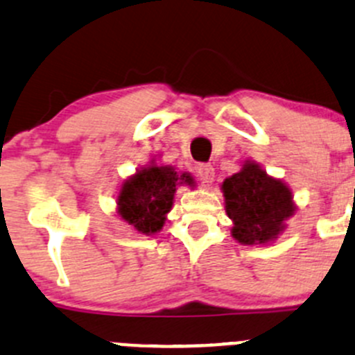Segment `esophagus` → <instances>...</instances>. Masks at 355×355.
Here are the masks:
<instances>
[{
    "mask_svg": "<svg viewBox=\"0 0 355 355\" xmlns=\"http://www.w3.org/2000/svg\"><path fill=\"white\" fill-rule=\"evenodd\" d=\"M198 177L205 185H209L215 178V168L211 164H199L198 166Z\"/></svg>",
    "mask_w": 355,
    "mask_h": 355,
    "instance_id": "1",
    "label": "esophagus"
}]
</instances>
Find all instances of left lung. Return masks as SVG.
Wrapping results in <instances>:
<instances>
[{"instance_id":"8db88e82","label":"left lung","mask_w":355,"mask_h":355,"mask_svg":"<svg viewBox=\"0 0 355 355\" xmlns=\"http://www.w3.org/2000/svg\"><path fill=\"white\" fill-rule=\"evenodd\" d=\"M222 191L232 237L241 244L274 241L297 209L290 187L269 177L254 161H246L241 171L225 178Z\"/></svg>"}]
</instances>
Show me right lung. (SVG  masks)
Segmentation results:
<instances>
[{
  "mask_svg": "<svg viewBox=\"0 0 355 355\" xmlns=\"http://www.w3.org/2000/svg\"><path fill=\"white\" fill-rule=\"evenodd\" d=\"M194 185L191 173H178L173 166L153 163L123 182L118 213L139 234H156L166 222L178 185Z\"/></svg>",
  "mask_w": 355,
  "mask_h": 355,
  "instance_id": "right-lung-1",
  "label": "right lung"
}]
</instances>
